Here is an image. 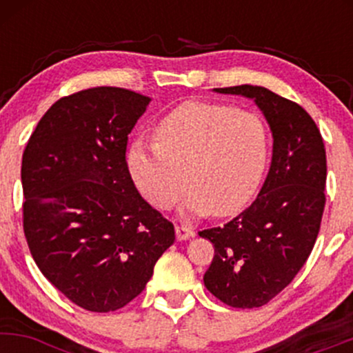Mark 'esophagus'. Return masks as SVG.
I'll use <instances>...</instances> for the list:
<instances>
[{
  "mask_svg": "<svg viewBox=\"0 0 353 353\" xmlns=\"http://www.w3.org/2000/svg\"><path fill=\"white\" fill-rule=\"evenodd\" d=\"M192 236H194L192 229L185 228V225H176L177 241H188V239H190Z\"/></svg>",
  "mask_w": 353,
  "mask_h": 353,
  "instance_id": "34e87169",
  "label": "esophagus"
}]
</instances>
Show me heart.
I'll use <instances>...</instances> for the list:
<instances>
[{"mask_svg":"<svg viewBox=\"0 0 353 353\" xmlns=\"http://www.w3.org/2000/svg\"><path fill=\"white\" fill-rule=\"evenodd\" d=\"M154 134L156 143L134 141L128 152L131 179L154 208H171L185 182L190 190L181 212L188 217L230 216L254 196L269 154V134L259 116L188 101Z\"/></svg>","mask_w":353,"mask_h":353,"instance_id":"1","label":"heart"}]
</instances>
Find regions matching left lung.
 Instances as JSON below:
<instances>
[{
	"instance_id": "obj_1",
	"label": "left lung",
	"mask_w": 353,
	"mask_h": 353,
	"mask_svg": "<svg viewBox=\"0 0 353 353\" xmlns=\"http://www.w3.org/2000/svg\"><path fill=\"white\" fill-rule=\"evenodd\" d=\"M252 99L272 131V163L257 199L228 224L201 230L214 244L204 285L236 309L282 292L314 249L325 205L327 159L317 124L302 106L262 86L216 88Z\"/></svg>"
}]
</instances>
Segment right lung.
<instances>
[{
  "mask_svg": "<svg viewBox=\"0 0 353 353\" xmlns=\"http://www.w3.org/2000/svg\"><path fill=\"white\" fill-rule=\"evenodd\" d=\"M151 98L91 88L56 101L23 152V228L44 277L71 302L112 312L144 290L174 225L137 192L128 134Z\"/></svg>",
  "mask_w": 353,
  "mask_h": 353,
  "instance_id": "obj_1",
  "label": "right lung"
}]
</instances>
